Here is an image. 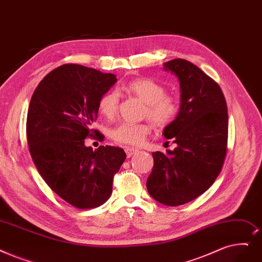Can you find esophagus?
I'll return each instance as SVG.
<instances>
[{
  "mask_svg": "<svg viewBox=\"0 0 262 262\" xmlns=\"http://www.w3.org/2000/svg\"><path fill=\"white\" fill-rule=\"evenodd\" d=\"M137 152H138V150L137 149H134V147H126V149H125V153H126L127 157H132L133 155H135Z\"/></svg>",
  "mask_w": 262,
  "mask_h": 262,
  "instance_id": "esophagus-1",
  "label": "esophagus"
}]
</instances>
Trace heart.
<instances>
[{"label":"heart","mask_w":262,"mask_h":262,"mask_svg":"<svg viewBox=\"0 0 262 262\" xmlns=\"http://www.w3.org/2000/svg\"><path fill=\"white\" fill-rule=\"evenodd\" d=\"M123 90L146 104L144 116L158 127L168 126L179 115L180 101L178 97L167 94L165 86L152 79H135L124 84ZM119 103L120 96L117 91H108L98 101L99 112L107 119H112L119 110ZM150 132L151 126L147 123L123 122L111 129L110 136L118 143L138 145L144 141Z\"/></svg>","instance_id":"1"}]
</instances>
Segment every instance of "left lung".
Masks as SVG:
<instances>
[{
    "label": "left lung",
    "mask_w": 262,
    "mask_h": 262,
    "mask_svg": "<svg viewBox=\"0 0 262 262\" xmlns=\"http://www.w3.org/2000/svg\"><path fill=\"white\" fill-rule=\"evenodd\" d=\"M164 70L180 81V112L163 133L177 147L152 153L146 188L156 201L177 207L199 197L219 177L227 152L228 112L220 85L196 65L174 59L164 63Z\"/></svg>",
    "instance_id": "left-lung-1"
}]
</instances>
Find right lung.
<instances>
[{
    "label": "right lung",
    "instance_id": "right-lung-1",
    "mask_svg": "<svg viewBox=\"0 0 262 262\" xmlns=\"http://www.w3.org/2000/svg\"><path fill=\"white\" fill-rule=\"evenodd\" d=\"M116 82L113 74L65 64L42 79L30 101L27 137L34 165L55 194L78 209L108 200L113 177L126 158L121 147L93 151L84 144L98 134L92 128L98 101Z\"/></svg>",
    "mask_w": 262,
    "mask_h": 262
}]
</instances>
